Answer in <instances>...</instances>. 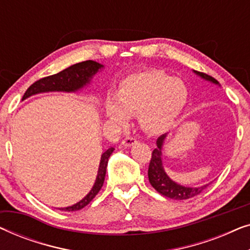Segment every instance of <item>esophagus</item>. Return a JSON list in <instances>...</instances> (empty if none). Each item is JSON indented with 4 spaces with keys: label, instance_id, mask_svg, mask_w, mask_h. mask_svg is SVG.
Listing matches in <instances>:
<instances>
[{
    "label": "esophagus",
    "instance_id": "34e87169",
    "mask_svg": "<svg viewBox=\"0 0 250 250\" xmlns=\"http://www.w3.org/2000/svg\"><path fill=\"white\" fill-rule=\"evenodd\" d=\"M136 143V139L133 138V136H127L122 141V146H131Z\"/></svg>",
    "mask_w": 250,
    "mask_h": 250
}]
</instances>
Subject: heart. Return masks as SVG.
I'll return each instance as SVG.
<instances>
[{"label": "heart", "instance_id": "1", "mask_svg": "<svg viewBox=\"0 0 250 250\" xmlns=\"http://www.w3.org/2000/svg\"><path fill=\"white\" fill-rule=\"evenodd\" d=\"M116 95H108L104 101L105 116L112 123L125 126L131 116L138 115L145 131L160 134L172 127L182 114L189 92L183 81L149 69L125 76Z\"/></svg>", "mask_w": 250, "mask_h": 250}]
</instances>
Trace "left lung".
<instances>
[{"label": "left lung", "instance_id": "obj_1", "mask_svg": "<svg viewBox=\"0 0 250 250\" xmlns=\"http://www.w3.org/2000/svg\"><path fill=\"white\" fill-rule=\"evenodd\" d=\"M193 73L203 78V80L221 86L220 83H218L215 78L209 76V75L200 73V71L197 70H193ZM166 139L167 133L160 135L156 141L157 148L152 151L151 160H150L148 169V177L150 184H151L152 188H155V190L158 191L160 194H163V196H165L167 198H170V199L184 200L197 196V194H199L204 189H206L208 184H205V186L198 188L181 186V184L176 183L175 181L170 179L165 172V168H164L163 165V146Z\"/></svg>", "mask_w": 250, "mask_h": 250}]
</instances>
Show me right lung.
Here are the masks:
<instances>
[{"label":"right lung","mask_w":250,"mask_h":250,"mask_svg":"<svg viewBox=\"0 0 250 250\" xmlns=\"http://www.w3.org/2000/svg\"><path fill=\"white\" fill-rule=\"evenodd\" d=\"M104 67V64L95 62V61L92 60L83 61V62L73 64V66L66 68V69L60 71V73L52 75V76L41 78V80L30 85V86L27 88L25 94H23L22 100L32 97V95L45 93V92H67V93L78 92L82 90V88L87 86V85L91 83L94 75L98 74ZM114 150L115 149L111 146V148L105 150V151L101 155L97 179H95V182L93 184V187H92V189L90 190V192H88L83 199L78 201V203L68 207L59 208L60 210H80L93 200V198L97 196L102 186H104L108 159Z\"/></svg>","instance_id":"obj_1"}]
</instances>
